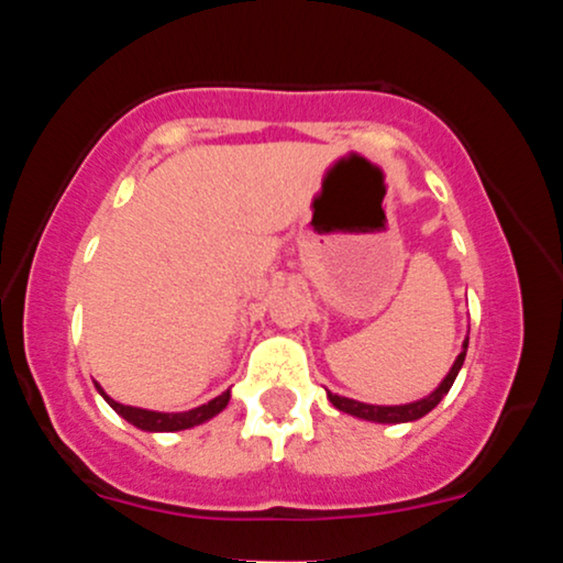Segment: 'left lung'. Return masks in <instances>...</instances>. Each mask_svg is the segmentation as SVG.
Instances as JSON below:
<instances>
[{
	"label": "left lung",
	"mask_w": 563,
	"mask_h": 563,
	"mask_svg": "<svg viewBox=\"0 0 563 563\" xmlns=\"http://www.w3.org/2000/svg\"><path fill=\"white\" fill-rule=\"evenodd\" d=\"M466 349H468V339H463V349L461 354L455 357V363L448 371V376L439 380V386L431 394H426V397L416 399V402H405V405H367V402H357V399H349V397H341V394H333L328 391V402H331L335 410L346 412V416H354L360 418V421H371V423H412L418 421V418H423L426 412H431L434 407L442 402L444 394L450 391V386L455 384L457 373H461L463 367V360H466Z\"/></svg>",
	"instance_id": "8db88e82"
}]
</instances>
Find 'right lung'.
Returning a JSON list of instances; mask_svg holds the SVG:
<instances>
[{
  "label": "right lung",
  "instance_id": "add662e5",
  "mask_svg": "<svg viewBox=\"0 0 563 563\" xmlns=\"http://www.w3.org/2000/svg\"><path fill=\"white\" fill-rule=\"evenodd\" d=\"M95 389L100 391V397L106 399L108 405L119 412L124 421H129L132 426H137L140 431H151V434H158V431H185L192 429V426H200L211 418L219 416L230 402V389L222 391L219 397L209 399L206 405L192 407V410H183V412H161V410H145V407H132V405H121L115 402L113 397H108L106 389L95 380Z\"/></svg>",
  "mask_w": 563,
  "mask_h": 563
}]
</instances>
